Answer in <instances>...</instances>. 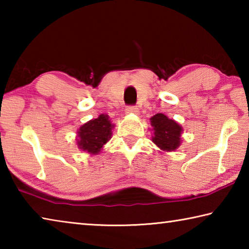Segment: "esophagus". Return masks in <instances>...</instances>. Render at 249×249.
Here are the masks:
<instances>
[{
    "label": "esophagus",
    "instance_id": "obj_1",
    "mask_svg": "<svg viewBox=\"0 0 249 249\" xmlns=\"http://www.w3.org/2000/svg\"><path fill=\"white\" fill-rule=\"evenodd\" d=\"M126 114H138L140 111H138V108L136 107H127L125 109Z\"/></svg>",
    "mask_w": 249,
    "mask_h": 249
}]
</instances>
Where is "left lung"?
I'll list each match as a JSON object with an SVG mask.
<instances>
[{
  "label": "left lung",
  "mask_w": 249,
  "mask_h": 249,
  "mask_svg": "<svg viewBox=\"0 0 249 249\" xmlns=\"http://www.w3.org/2000/svg\"><path fill=\"white\" fill-rule=\"evenodd\" d=\"M150 125L153 130L151 141L160 150L170 153L179 148L181 145V135L183 128L175 120H171L162 113L150 117Z\"/></svg>",
  "instance_id": "8db88e82"
}]
</instances>
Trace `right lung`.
<instances>
[{
  "instance_id": "obj_1",
  "label": "right lung",
  "mask_w": 249,
  "mask_h": 249,
  "mask_svg": "<svg viewBox=\"0 0 249 249\" xmlns=\"http://www.w3.org/2000/svg\"><path fill=\"white\" fill-rule=\"evenodd\" d=\"M114 126L107 114H101L84 123L77 130L78 148L90 155H99L104 145L111 140Z\"/></svg>"
}]
</instances>
